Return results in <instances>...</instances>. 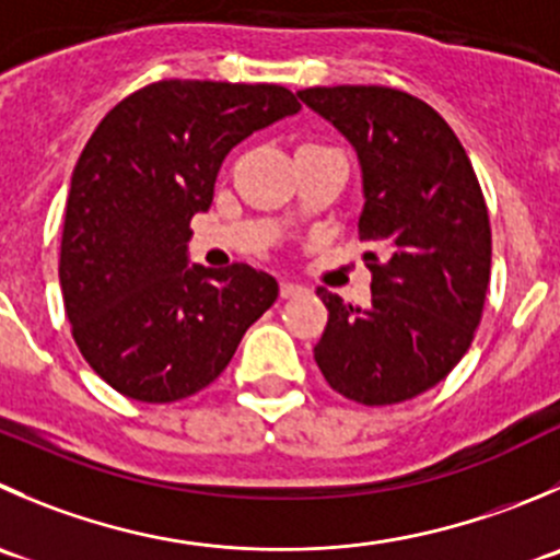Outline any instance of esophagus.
<instances>
[{"instance_id":"34e87169","label":"esophagus","mask_w":560,"mask_h":560,"mask_svg":"<svg viewBox=\"0 0 560 560\" xmlns=\"http://www.w3.org/2000/svg\"><path fill=\"white\" fill-rule=\"evenodd\" d=\"M281 298H295V295H303L306 292V287L303 284H295V281H281Z\"/></svg>"}]
</instances>
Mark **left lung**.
<instances>
[{
    "mask_svg": "<svg viewBox=\"0 0 560 560\" xmlns=\"http://www.w3.org/2000/svg\"><path fill=\"white\" fill-rule=\"evenodd\" d=\"M306 106L334 122L363 170L358 237L372 306L319 287L328 308L314 361L336 394L366 407L424 394L474 341L490 287L492 230L468 153L446 119L394 86H308Z\"/></svg>",
    "mask_w": 560,
    "mask_h": 560,
    "instance_id": "obj_1",
    "label": "left lung"
}]
</instances>
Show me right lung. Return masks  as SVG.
<instances>
[{"mask_svg": "<svg viewBox=\"0 0 560 560\" xmlns=\"http://www.w3.org/2000/svg\"><path fill=\"white\" fill-rule=\"evenodd\" d=\"M298 108L279 84L166 79L122 97L90 136L70 177L59 287L75 347L114 390L150 405L194 396L273 306V276L188 268L186 248L226 153Z\"/></svg>", "mask_w": 560, "mask_h": 560, "instance_id": "add662e5", "label": "right lung"}]
</instances>
